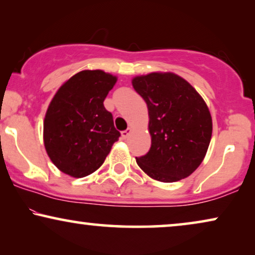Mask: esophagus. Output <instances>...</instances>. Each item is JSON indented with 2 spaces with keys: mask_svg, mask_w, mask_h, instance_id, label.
Returning a JSON list of instances; mask_svg holds the SVG:
<instances>
[{
  "mask_svg": "<svg viewBox=\"0 0 255 255\" xmlns=\"http://www.w3.org/2000/svg\"><path fill=\"white\" fill-rule=\"evenodd\" d=\"M131 132H132L131 128H128V130L123 131V132H122V138H123V139H127V138L128 137V135H130Z\"/></svg>",
  "mask_w": 255,
  "mask_h": 255,
  "instance_id": "1",
  "label": "esophagus"
}]
</instances>
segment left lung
Here are the masks:
<instances>
[{
  "label": "left lung",
  "mask_w": 255,
  "mask_h": 255,
  "mask_svg": "<svg viewBox=\"0 0 255 255\" xmlns=\"http://www.w3.org/2000/svg\"><path fill=\"white\" fill-rule=\"evenodd\" d=\"M147 104L151 148L135 158L153 180L176 182L193 174L207 154L212 134L209 108L196 89L170 72H153L132 79Z\"/></svg>",
  "instance_id": "8db88e82"
}]
</instances>
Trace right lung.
Masks as SVG:
<instances>
[{
    "label": "right lung",
    "mask_w": 255,
    "mask_h": 255,
    "mask_svg": "<svg viewBox=\"0 0 255 255\" xmlns=\"http://www.w3.org/2000/svg\"><path fill=\"white\" fill-rule=\"evenodd\" d=\"M116 82L110 73L86 69L55 93L44 118V145L62 173L78 179L94 173L120 138L103 104Z\"/></svg>",
    "instance_id": "1"
}]
</instances>
